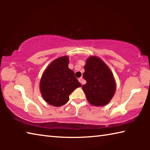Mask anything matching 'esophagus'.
Instances as JSON below:
<instances>
[{"label": "esophagus", "instance_id": "1", "mask_svg": "<svg viewBox=\"0 0 150 150\" xmlns=\"http://www.w3.org/2000/svg\"><path fill=\"white\" fill-rule=\"evenodd\" d=\"M78 80H79V82L81 83V84L83 85V78H82V77L79 78Z\"/></svg>", "mask_w": 150, "mask_h": 150}]
</instances>
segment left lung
Segmentation results:
<instances>
[{"label": "left lung", "mask_w": 150, "mask_h": 150, "mask_svg": "<svg viewBox=\"0 0 150 150\" xmlns=\"http://www.w3.org/2000/svg\"><path fill=\"white\" fill-rule=\"evenodd\" d=\"M83 78L87 83L83 85L88 102L93 106H105L110 102L116 91L112 73L99 57L91 56L85 65Z\"/></svg>", "instance_id": "left-lung-1"}]
</instances>
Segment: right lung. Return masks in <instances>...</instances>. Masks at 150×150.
Returning a JSON list of instances; mask_svg holds the SVG:
<instances>
[{
  "label": "right lung",
  "mask_w": 150,
  "mask_h": 150,
  "mask_svg": "<svg viewBox=\"0 0 150 150\" xmlns=\"http://www.w3.org/2000/svg\"><path fill=\"white\" fill-rule=\"evenodd\" d=\"M69 57H60L50 63L43 73L40 89L44 100L50 105L61 106L67 102L69 95L81 84L73 71L68 67Z\"/></svg>",
  "instance_id": "add662e5"
}]
</instances>
